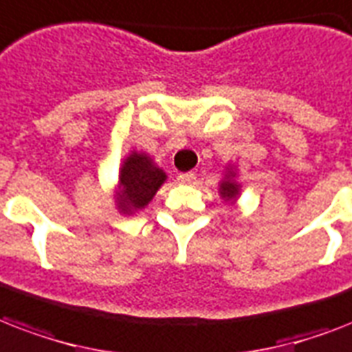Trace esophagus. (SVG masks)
Listing matches in <instances>:
<instances>
[{
    "label": "esophagus",
    "mask_w": 352,
    "mask_h": 352,
    "mask_svg": "<svg viewBox=\"0 0 352 352\" xmlns=\"http://www.w3.org/2000/svg\"><path fill=\"white\" fill-rule=\"evenodd\" d=\"M178 182L184 185H192L196 182V174L192 173H184L178 176Z\"/></svg>",
    "instance_id": "1"
}]
</instances>
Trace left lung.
<instances>
[{
	"label": "left lung",
	"instance_id": "obj_1",
	"mask_svg": "<svg viewBox=\"0 0 352 352\" xmlns=\"http://www.w3.org/2000/svg\"><path fill=\"white\" fill-rule=\"evenodd\" d=\"M242 184L239 182V170L235 165L228 163L224 167V176L219 182V195L224 200V204L235 206L236 200L241 198Z\"/></svg>",
	"mask_w": 352,
	"mask_h": 352
}]
</instances>
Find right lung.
Returning a JSON list of instances; mask_svg holds the SVG:
<instances>
[{
	"label": "right lung",
	"mask_w": 352,
	"mask_h": 352,
	"mask_svg": "<svg viewBox=\"0 0 352 352\" xmlns=\"http://www.w3.org/2000/svg\"><path fill=\"white\" fill-rule=\"evenodd\" d=\"M165 182L167 173L146 152L130 151L121 162L113 189L116 209L124 217L143 211Z\"/></svg>",
	"instance_id": "right-lung-1"
}]
</instances>
